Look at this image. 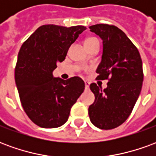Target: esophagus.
Returning <instances> with one entry per match:
<instances>
[{"label": "esophagus", "instance_id": "obj_1", "mask_svg": "<svg viewBox=\"0 0 156 156\" xmlns=\"http://www.w3.org/2000/svg\"><path fill=\"white\" fill-rule=\"evenodd\" d=\"M84 84H85V88H86V89H89V83H88V81H85Z\"/></svg>", "mask_w": 156, "mask_h": 156}]
</instances>
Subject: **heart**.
I'll list each match as a JSON object with an SVG mask.
<instances>
[{
  "instance_id": "1",
  "label": "heart",
  "mask_w": 156,
  "mask_h": 156,
  "mask_svg": "<svg viewBox=\"0 0 156 156\" xmlns=\"http://www.w3.org/2000/svg\"><path fill=\"white\" fill-rule=\"evenodd\" d=\"M98 41V39L95 38V37H88L84 41V45H88V44H90L92 42H94V41Z\"/></svg>"
}]
</instances>
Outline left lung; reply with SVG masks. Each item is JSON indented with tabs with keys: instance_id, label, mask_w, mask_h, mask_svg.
Wrapping results in <instances>:
<instances>
[{
	"instance_id": "obj_1",
	"label": "left lung",
	"mask_w": 156,
	"mask_h": 156,
	"mask_svg": "<svg viewBox=\"0 0 156 156\" xmlns=\"http://www.w3.org/2000/svg\"><path fill=\"white\" fill-rule=\"evenodd\" d=\"M89 28L103 40L97 79L108 82L104 90L94 83L90 84L95 100L88 115L96 127L111 129L127 119L139 98L144 78L142 60L137 48L117 27L97 24Z\"/></svg>"
}]
</instances>
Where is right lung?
<instances>
[{
	"instance_id": "1",
	"label": "right lung",
	"mask_w": 156,
	"mask_h": 156,
	"mask_svg": "<svg viewBox=\"0 0 156 156\" xmlns=\"http://www.w3.org/2000/svg\"><path fill=\"white\" fill-rule=\"evenodd\" d=\"M83 26L65 27L43 25L22 44L15 69V81L22 107L41 128H58L68 120L70 110L85 88L78 77L53 78L57 62H62Z\"/></svg>"
}]
</instances>
